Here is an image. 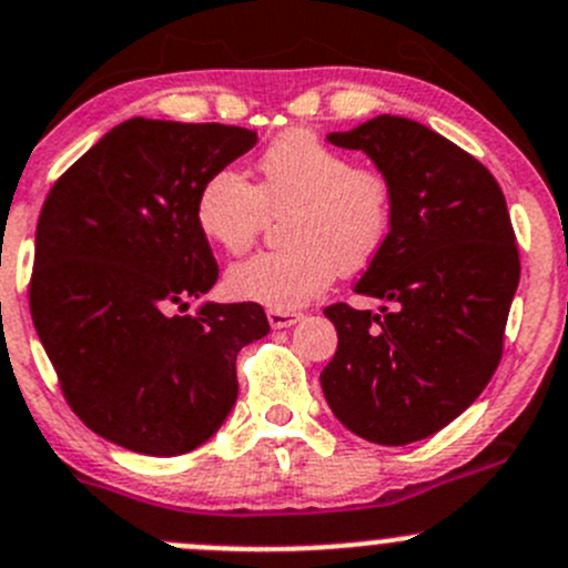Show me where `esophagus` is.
I'll list each match as a JSON object with an SVG mask.
<instances>
[{"label":"esophagus","instance_id":"34e87169","mask_svg":"<svg viewBox=\"0 0 568 568\" xmlns=\"http://www.w3.org/2000/svg\"><path fill=\"white\" fill-rule=\"evenodd\" d=\"M266 318L268 324H272V329H288V326H294L302 315L291 313V310H268Z\"/></svg>","mask_w":568,"mask_h":568}]
</instances>
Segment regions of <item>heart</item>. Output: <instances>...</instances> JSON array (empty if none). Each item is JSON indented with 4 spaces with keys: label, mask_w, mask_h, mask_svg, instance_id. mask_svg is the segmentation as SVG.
<instances>
[{
    "label": "heart",
    "mask_w": 568,
    "mask_h": 568,
    "mask_svg": "<svg viewBox=\"0 0 568 568\" xmlns=\"http://www.w3.org/2000/svg\"><path fill=\"white\" fill-rule=\"evenodd\" d=\"M258 184L217 171L201 184L195 223L225 253H244L268 214H285L291 247L234 264L225 288L242 302L294 310L326 291L337 272H359L392 234V184L381 171L356 169L307 130H285L261 152Z\"/></svg>",
    "instance_id": "heart-1"
}]
</instances>
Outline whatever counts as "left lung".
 <instances>
[{
    "label": "left lung",
    "instance_id": "8db88e82",
    "mask_svg": "<svg viewBox=\"0 0 568 568\" xmlns=\"http://www.w3.org/2000/svg\"><path fill=\"white\" fill-rule=\"evenodd\" d=\"M392 184L386 247L356 294L381 313L332 304L334 359L321 373L332 414L359 438L405 446L455 422L493 378L520 283L509 209L493 174L435 130L375 116L348 133Z\"/></svg>",
    "mask_w": 568,
    "mask_h": 568
}]
</instances>
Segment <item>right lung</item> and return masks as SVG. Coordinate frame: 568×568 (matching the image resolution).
Listing matches in <instances>:
<instances>
[{"instance_id":"obj_1","label":"right lung","mask_w":568,"mask_h":568,"mask_svg":"<svg viewBox=\"0 0 568 568\" xmlns=\"http://www.w3.org/2000/svg\"><path fill=\"white\" fill-rule=\"evenodd\" d=\"M258 143L231 124L128 119L48 193L29 288L34 329L92 433L152 457L206 444L236 403V354L268 334L255 302H190L217 264L195 223L209 176Z\"/></svg>"}]
</instances>
